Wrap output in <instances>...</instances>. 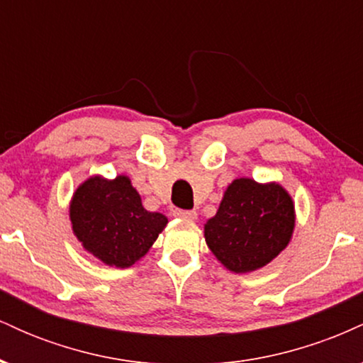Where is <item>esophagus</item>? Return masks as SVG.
<instances>
[{
  "label": "esophagus",
  "mask_w": 363,
  "mask_h": 363,
  "mask_svg": "<svg viewBox=\"0 0 363 363\" xmlns=\"http://www.w3.org/2000/svg\"><path fill=\"white\" fill-rule=\"evenodd\" d=\"M174 216H177V218H181V220H191V222H193V220H196V211H193V210H174Z\"/></svg>",
  "instance_id": "obj_1"
}]
</instances>
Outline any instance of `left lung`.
Listing matches in <instances>:
<instances>
[{"mask_svg": "<svg viewBox=\"0 0 363 363\" xmlns=\"http://www.w3.org/2000/svg\"><path fill=\"white\" fill-rule=\"evenodd\" d=\"M294 228L295 205L285 187L240 177L228 184L216 215L205 223V240L225 268L251 273L289 245Z\"/></svg>", "mask_w": 363, "mask_h": 363, "instance_id": "obj_1", "label": "left lung"}]
</instances>
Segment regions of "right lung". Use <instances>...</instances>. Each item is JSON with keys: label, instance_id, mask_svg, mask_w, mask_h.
I'll return each instance as SVG.
<instances>
[{"label": "right lung", "instance_id": "1", "mask_svg": "<svg viewBox=\"0 0 363 363\" xmlns=\"http://www.w3.org/2000/svg\"><path fill=\"white\" fill-rule=\"evenodd\" d=\"M73 234L107 266L129 268L150 251L167 216L145 210L128 176L83 181L69 201Z\"/></svg>", "mask_w": 363, "mask_h": 363}]
</instances>
